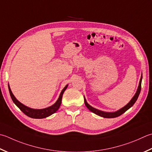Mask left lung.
I'll return each mask as SVG.
<instances>
[{
    "label": "left lung",
    "mask_w": 152,
    "mask_h": 152,
    "mask_svg": "<svg viewBox=\"0 0 152 152\" xmlns=\"http://www.w3.org/2000/svg\"><path fill=\"white\" fill-rule=\"evenodd\" d=\"M142 79V76H141L140 80V83H139L138 90H137V91H136V93L135 94L134 96L132 97V99L130 101V102L128 103L126 105H125L124 107L121 109L120 110H118V111H117L114 112V113H107V112L99 111V110L92 107L91 106L89 105V104L87 103V102H86V100L85 97H84L85 105H86V107H87V108L89 110H90V111H91L92 113H95V114L100 116V117H104V118H115V117H118V116H120L122 114H123L124 112H126L127 110L131 107L136 102V100H137L138 97L139 95H140V91H141Z\"/></svg>",
    "instance_id": "8db88e82"
}]
</instances>
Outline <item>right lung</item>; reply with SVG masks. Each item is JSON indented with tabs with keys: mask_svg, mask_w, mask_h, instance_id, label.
Returning <instances> with one entry per match:
<instances>
[{
	"mask_svg": "<svg viewBox=\"0 0 152 152\" xmlns=\"http://www.w3.org/2000/svg\"><path fill=\"white\" fill-rule=\"evenodd\" d=\"M67 86H68V85L65 86V87L63 88V90H62L61 93L60 94V96H59L58 100L56 101V102L54 104V105H53L52 106L43 109H31L29 107H28L25 106L24 105H23L22 103H21L20 102H18V101L16 99V97H14V96L12 94V91L10 90L9 85H8V90H9V92H10V95L11 96L12 99V101H13V102L16 104V105L23 113L26 115L27 116H28L29 117H31L33 118H43L49 117V116L51 115L53 113H55L59 109V107H60L62 95H63V93L64 92V91L66 90V89L67 88Z\"/></svg>",
	"mask_w": 152,
	"mask_h": 152,
	"instance_id": "obj_1",
	"label": "right lung"
}]
</instances>
